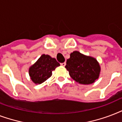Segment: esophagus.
Masks as SVG:
<instances>
[{
  "mask_svg": "<svg viewBox=\"0 0 122 122\" xmlns=\"http://www.w3.org/2000/svg\"><path fill=\"white\" fill-rule=\"evenodd\" d=\"M60 65H61V66H66V62H64V63H61V64H60Z\"/></svg>",
  "mask_w": 122,
  "mask_h": 122,
  "instance_id": "esophagus-1",
  "label": "esophagus"
}]
</instances>
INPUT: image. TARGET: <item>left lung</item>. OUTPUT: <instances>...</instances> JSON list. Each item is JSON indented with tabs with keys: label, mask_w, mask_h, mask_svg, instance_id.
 Returning <instances> with one entry per match:
<instances>
[{
	"label": "left lung",
	"mask_w": 122,
	"mask_h": 122,
	"mask_svg": "<svg viewBox=\"0 0 122 122\" xmlns=\"http://www.w3.org/2000/svg\"><path fill=\"white\" fill-rule=\"evenodd\" d=\"M65 67L73 80L83 85L93 83L99 78L101 71L95 58L85 56L77 51L71 53Z\"/></svg>",
	"instance_id": "left-lung-1"
}]
</instances>
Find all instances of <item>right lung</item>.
I'll use <instances>...</instances> for the list:
<instances>
[{
    "label": "right lung",
    "instance_id": "obj_1",
    "mask_svg": "<svg viewBox=\"0 0 122 122\" xmlns=\"http://www.w3.org/2000/svg\"><path fill=\"white\" fill-rule=\"evenodd\" d=\"M60 64L54 58L48 55H42L38 60L29 69V75L31 80L36 84L45 81L52 75V71Z\"/></svg>",
    "mask_w": 122,
    "mask_h": 122
}]
</instances>
